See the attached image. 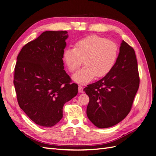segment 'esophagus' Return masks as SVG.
Returning <instances> with one entry per match:
<instances>
[{
    "mask_svg": "<svg viewBox=\"0 0 156 156\" xmlns=\"http://www.w3.org/2000/svg\"><path fill=\"white\" fill-rule=\"evenodd\" d=\"M78 91L79 93H83V87L82 86H79V88H78Z\"/></svg>",
    "mask_w": 156,
    "mask_h": 156,
    "instance_id": "34e87169",
    "label": "esophagus"
}]
</instances>
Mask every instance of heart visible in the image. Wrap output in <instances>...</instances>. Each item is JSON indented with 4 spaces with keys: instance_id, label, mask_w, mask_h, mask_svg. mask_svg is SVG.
Listing matches in <instances>:
<instances>
[{
    "instance_id": "b5f03b06",
    "label": "heart",
    "mask_w": 156,
    "mask_h": 156,
    "mask_svg": "<svg viewBox=\"0 0 156 156\" xmlns=\"http://www.w3.org/2000/svg\"><path fill=\"white\" fill-rule=\"evenodd\" d=\"M119 55L117 45L104 37L90 35L78 40L74 48L66 49L62 60L71 72L76 71L84 59L85 66L74 74L73 80L79 84H87L111 72Z\"/></svg>"
}]
</instances>
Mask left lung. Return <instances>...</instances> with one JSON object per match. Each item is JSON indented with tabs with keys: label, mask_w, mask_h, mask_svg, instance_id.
Returning a JSON list of instances; mask_svg holds the SVG:
<instances>
[{
	"label": "left lung",
	"mask_w": 156,
	"mask_h": 156,
	"mask_svg": "<svg viewBox=\"0 0 156 156\" xmlns=\"http://www.w3.org/2000/svg\"><path fill=\"white\" fill-rule=\"evenodd\" d=\"M139 81L135 51L122 40L111 72L84 89L90 99L87 108L88 119L99 128L119 124L131 110Z\"/></svg>",
	"instance_id": "8db88e82"
}]
</instances>
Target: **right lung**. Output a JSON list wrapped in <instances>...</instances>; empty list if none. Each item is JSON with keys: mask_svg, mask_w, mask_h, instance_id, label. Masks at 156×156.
I'll return each mask as SVG.
<instances>
[{"mask_svg": "<svg viewBox=\"0 0 156 156\" xmlns=\"http://www.w3.org/2000/svg\"><path fill=\"white\" fill-rule=\"evenodd\" d=\"M67 31H45L23 47L14 73L17 101L21 109L40 126L49 127L62 119L66 103L78 93L64 69L62 54Z\"/></svg>", "mask_w": 156, "mask_h": 156, "instance_id": "1", "label": "right lung"}]
</instances>
